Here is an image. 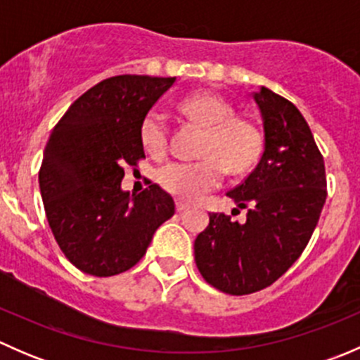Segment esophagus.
I'll list each match as a JSON object with an SVG mask.
<instances>
[{"instance_id": "34e87169", "label": "esophagus", "mask_w": 360, "mask_h": 360, "mask_svg": "<svg viewBox=\"0 0 360 360\" xmlns=\"http://www.w3.org/2000/svg\"><path fill=\"white\" fill-rule=\"evenodd\" d=\"M186 209H188V203H184V202H181V200L176 202V210H177V212H183V210H186Z\"/></svg>"}]
</instances>
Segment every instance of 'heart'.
Returning <instances> with one entry per match:
<instances>
[{
	"mask_svg": "<svg viewBox=\"0 0 360 360\" xmlns=\"http://www.w3.org/2000/svg\"><path fill=\"white\" fill-rule=\"evenodd\" d=\"M179 111L191 122L207 129L200 146L202 160L172 162L158 172L160 186L179 200L193 202L221 184L224 167L231 174H242L256 162L261 151V134L249 120L235 116L230 103L214 94L190 96L179 104ZM141 141L153 157L167 151V125L162 115L151 111L141 125Z\"/></svg>",
	"mask_w": 360,
	"mask_h": 360,
	"instance_id": "obj_1",
	"label": "heart"
}]
</instances>
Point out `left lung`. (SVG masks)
Returning <instances> with one entry per match:
<instances>
[{
  "mask_svg": "<svg viewBox=\"0 0 360 360\" xmlns=\"http://www.w3.org/2000/svg\"><path fill=\"white\" fill-rule=\"evenodd\" d=\"M252 99L263 118V153L252 172L226 193L238 209H248V219L240 224L212 212L209 226L195 238L202 277L233 296L261 291L292 266L328 197L324 158L300 110L266 86Z\"/></svg>",
  "mask_w": 360,
  "mask_h": 360,
  "instance_id": "left-lung-1",
  "label": "left lung"
}]
</instances>
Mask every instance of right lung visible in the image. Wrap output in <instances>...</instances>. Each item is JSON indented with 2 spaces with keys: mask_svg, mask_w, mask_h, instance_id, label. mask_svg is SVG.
Here are the masks:
<instances>
[{
  "mask_svg": "<svg viewBox=\"0 0 360 360\" xmlns=\"http://www.w3.org/2000/svg\"><path fill=\"white\" fill-rule=\"evenodd\" d=\"M176 78L122 75L86 90L53 127L39 169L50 230L83 274L111 277L146 254L153 233L174 216L158 184L122 190L123 167L144 158V116Z\"/></svg>",
  "mask_w": 360,
  "mask_h": 360,
  "instance_id": "obj_1",
  "label": "right lung"
}]
</instances>
